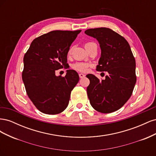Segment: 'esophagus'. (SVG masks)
<instances>
[{
  "label": "esophagus",
  "mask_w": 156,
  "mask_h": 156,
  "mask_svg": "<svg viewBox=\"0 0 156 156\" xmlns=\"http://www.w3.org/2000/svg\"><path fill=\"white\" fill-rule=\"evenodd\" d=\"M79 75L80 78H84V77H85V75H84L83 73H79Z\"/></svg>",
  "instance_id": "1"
}]
</instances>
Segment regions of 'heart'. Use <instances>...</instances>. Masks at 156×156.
Returning a JSON list of instances; mask_svg holds the SVG:
<instances>
[{
    "instance_id": "heart-1",
    "label": "heart",
    "mask_w": 156,
    "mask_h": 156,
    "mask_svg": "<svg viewBox=\"0 0 156 156\" xmlns=\"http://www.w3.org/2000/svg\"><path fill=\"white\" fill-rule=\"evenodd\" d=\"M94 43H92V42H88V43H87L85 44V47L89 45H91L93 44ZM71 52H72V49H69L68 51V55L71 54ZM90 66V64L88 63H86V62H78L75 63L72 65V68L78 70L79 72H84Z\"/></svg>"
}]
</instances>
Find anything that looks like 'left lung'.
Returning a JSON list of instances; mask_svg holds the SVG:
<instances>
[{"label":"left lung","instance_id":"1","mask_svg":"<svg viewBox=\"0 0 156 156\" xmlns=\"http://www.w3.org/2000/svg\"><path fill=\"white\" fill-rule=\"evenodd\" d=\"M84 33L100 44L101 57L96 70L108 73L101 81L92 74L87 75L90 103L98 112L116 111L129 100L136 81L135 60L130 46L124 37L108 28L90 29Z\"/></svg>","mask_w":156,"mask_h":156}]
</instances>
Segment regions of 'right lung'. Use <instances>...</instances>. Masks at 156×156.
<instances>
[{
	"label": "right lung",
	"mask_w": 156,
	"mask_h": 156,
	"mask_svg": "<svg viewBox=\"0 0 156 156\" xmlns=\"http://www.w3.org/2000/svg\"><path fill=\"white\" fill-rule=\"evenodd\" d=\"M81 30H53L36 37L24 56L22 79L27 94L41 112L56 115L68 105L71 92L79 80L68 69L65 77L55 71L65 68L69 47Z\"/></svg>",
	"instance_id": "obj_1"
}]
</instances>
